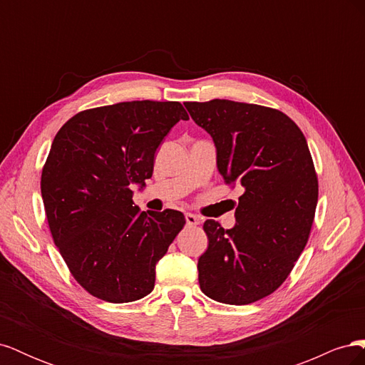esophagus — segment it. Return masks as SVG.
Here are the masks:
<instances>
[{"label":"esophagus","instance_id":"1","mask_svg":"<svg viewBox=\"0 0 365 365\" xmlns=\"http://www.w3.org/2000/svg\"><path fill=\"white\" fill-rule=\"evenodd\" d=\"M185 222H187V225H190V227L200 225L201 224V217L193 215V213H185Z\"/></svg>","mask_w":365,"mask_h":365}]
</instances>
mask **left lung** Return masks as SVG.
<instances>
[{"instance_id": "1", "label": "left lung", "mask_w": 365, "mask_h": 365, "mask_svg": "<svg viewBox=\"0 0 365 365\" xmlns=\"http://www.w3.org/2000/svg\"><path fill=\"white\" fill-rule=\"evenodd\" d=\"M184 106L213 138L225 182L244 192L233 228L205 220L208 247L197 260L201 291L220 303H254L286 280L311 233L318 180L307 141L272 108L225 98Z\"/></svg>"}]
</instances>
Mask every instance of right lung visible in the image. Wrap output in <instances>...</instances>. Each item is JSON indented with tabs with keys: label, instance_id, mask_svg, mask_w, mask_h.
<instances>
[{
	"label": "right lung",
	"instance_id": "obj_1",
	"mask_svg": "<svg viewBox=\"0 0 365 365\" xmlns=\"http://www.w3.org/2000/svg\"><path fill=\"white\" fill-rule=\"evenodd\" d=\"M180 120V102L135 101L88 109L54 137L41 193L54 244L91 295L129 303L152 292L155 267L182 230L181 212H140L155 152Z\"/></svg>",
	"mask_w": 365,
	"mask_h": 365
}]
</instances>
